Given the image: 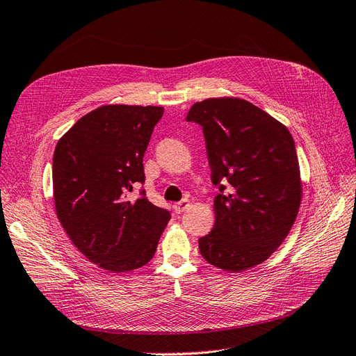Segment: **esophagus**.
Listing matches in <instances>:
<instances>
[{"mask_svg": "<svg viewBox=\"0 0 356 356\" xmlns=\"http://www.w3.org/2000/svg\"><path fill=\"white\" fill-rule=\"evenodd\" d=\"M189 205H191V202H189L188 200H181L180 202L175 204V211H176L177 214H181L183 211H186V210L189 209Z\"/></svg>", "mask_w": 356, "mask_h": 356, "instance_id": "34e87169", "label": "esophagus"}]
</instances>
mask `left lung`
<instances>
[{"instance_id":"1","label":"left lung","mask_w":356,"mask_h":356,"mask_svg":"<svg viewBox=\"0 0 356 356\" xmlns=\"http://www.w3.org/2000/svg\"><path fill=\"white\" fill-rule=\"evenodd\" d=\"M186 120L202 127L211 181L220 191L213 205L214 227L198 239L200 253L226 272L254 268L282 244L300 209L293 136L268 112L238 97L193 103Z\"/></svg>"}]
</instances>
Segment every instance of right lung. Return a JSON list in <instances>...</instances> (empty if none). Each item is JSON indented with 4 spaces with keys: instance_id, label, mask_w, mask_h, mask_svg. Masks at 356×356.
<instances>
[{
    "instance_id": "obj_1",
    "label": "right lung",
    "mask_w": 356,
    "mask_h": 356,
    "mask_svg": "<svg viewBox=\"0 0 356 356\" xmlns=\"http://www.w3.org/2000/svg\"><path fill=\"white\" fill-rule=\"evenodd\" d=\"M163 106L103 105L56 145L53 197L72 244L99 268L129 272L155 254L170 213L129 192L145 181L143 155Z\"/></svg>"
}]
</instances>
